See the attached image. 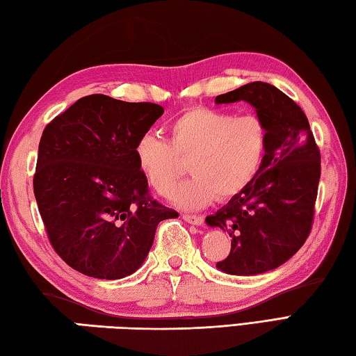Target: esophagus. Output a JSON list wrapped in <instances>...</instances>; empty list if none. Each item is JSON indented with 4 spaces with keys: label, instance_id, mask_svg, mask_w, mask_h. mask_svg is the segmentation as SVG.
<instances>
[{
    "label": "esophagus",
    "instance_id": "esophagus-1",
    "mask_svg": "<svg viewBox=\"0 0 356 356\" xmlns=\"http://www.w3.org/2000/svg\"><path fill=\"white\" fill-rule=\"evenodd\" d=\"M186 222L193 224V225H202L204 222V218L202 216H197V215H184L182 216Z\"/></svg>",
    "mask_w": 356,
    "mask_h": 356
}]
</instances>
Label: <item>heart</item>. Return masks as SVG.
Instances as JSON below:
<instances>
[{"label":"heart","mask_w":356,"mask_h":356,"mask_svg":"<svg viewBox=\"0 0 356 356\" xmlns=\"http://www.w3.org/2000/svg\"><path fill=\"white\" fill-rule=\"evenodd\" d=\"M170 140L145 134L134 147L140 171L159 195H168L185 172L193 177L172 193L182 209H202L211 199H230L260 171L268 149V127L255 113L235 116L210 107H191L168 127Z\"/></svg>","instance_id":"1"}]
</instances>
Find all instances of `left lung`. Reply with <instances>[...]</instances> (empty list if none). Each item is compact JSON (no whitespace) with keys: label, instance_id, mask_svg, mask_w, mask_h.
I'll return each mask as SVG.
<instances>
[{"label":"left lung","instance_id":"1","mask_svg":"<svg viewBox=\"0 0 356 356\" xmlns=\"http://www.w3.org/2000/svg\"><path fill=\"white\" fill-rule=\"evenodd\" d=\"M245 101L268 127L260 171L215 215L210 227L232 238L227 258L216 268L232 275H257L288 261L312 232L321 179V152L305 113L266 82H250L216 96V104Z\"/></svg>","mask_w":356,"mask_h":356}]
</instances>
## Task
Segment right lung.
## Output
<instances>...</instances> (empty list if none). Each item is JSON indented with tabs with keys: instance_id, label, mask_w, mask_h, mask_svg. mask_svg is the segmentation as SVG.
Returning a JSON list of instances; mask_svg holds the SVG:
<instances>
[{
	"instance_id": "right-lung-1",
	"label": "right lung",
	"mask_w": 356,
	"mask_h": 356,
	"mask_svg": "<svg viewBox=\"0 0 356 356\" xmlns=\"http://www.w3.org/2000/svg\"><path fill=\"white\" fill-rule=\"evenodd\" d=\"M161 115L152 102L90 95L44 127L34 196L51 245L77 273L106 280L134 274L159 222L179 216L149 196L134 154Z\"/></svg>"
}]
</instances>
